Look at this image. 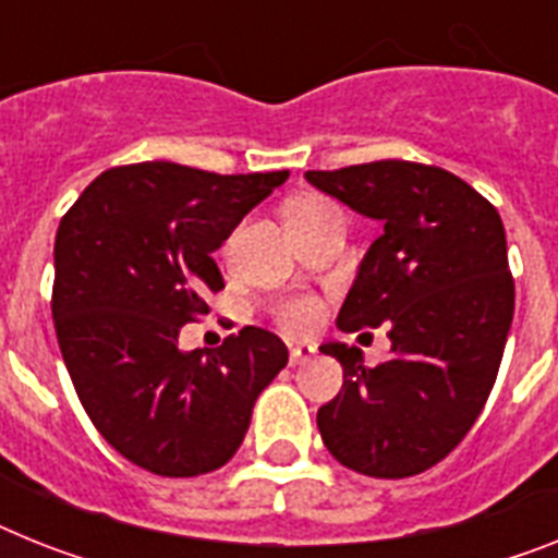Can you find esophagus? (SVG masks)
<instances>
[{
	"label": "esophagus",
	"instance_id": "1",
	"mask_svg": "<svg viewBox=\"0 0 558 558\" xmlns=\"http://www.w3.org/2000/svg\"><path fill=\"white\" fill-rule=\"evenodd\" d=\"M313 353H316L313 344H293L290 348V365H305V362H311Z\"/></svg>",
	"mask_w": 558,
	"mask_h": 558
}]
</instances>
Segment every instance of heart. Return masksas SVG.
<instances>
[{
    "label": "heart",
    "mask_w": 558,
    "mask_h": 558,
    "mask_svg": "<svg viewBox=\"0 0 558 558\" xmlns=\"http://www.w3.org/2000/svg\"><path fill=\"white\" fill-rule=\"evenodd\" d=\"M316 319H319V307L313 305L311 299H293V302H288L279 311V322L288 330H293V333H302V330L313 328Z\"/></svg>",
    "instance_id": "heart-1"
}]
</instances>
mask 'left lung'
<instances>
[{
    "mask_svg": "<svg viewBox=\"0 0 558 558\" xmlns=\"http://www.w3.org/2000/svg\"><path fill=\"white\" fill-rule=\"evenodd\" d=\"M322 193L381 222L359 262L336 325L390 322L388 362L322 344L342 365V390L316 413L336 462L376 478L434 468L485 408L513 322L505 225L464 179L434 165L385 162L307 170Z\"/></svg>",
    "mask_w": 558,
    "mask_h": 558,
    "instance_id": "obj_1",
    "label": "left lung"
}]
</instances>
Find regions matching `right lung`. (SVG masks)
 I'll return each instance as SVG.
<instances>
[{
  "instance_id": "1",
  "label": "right lung",
  "mask_w": 558,
  "mask_h": 558,
  "mask_svg": "<svg viewBox=\"0 0 558 558\" xmlns=\"http://www.w3.org/2000/svg\"><path fill=\"white\" fill-rule=\"evenodd\" d=\"M288 179L219 177L173 162L105 170L62 216L53 325L96 430L156 476H199L236 453L288 348L242 328L216 351H182L179 330L222 290L214 253Z\"/></svg>"
}]
</instances>
